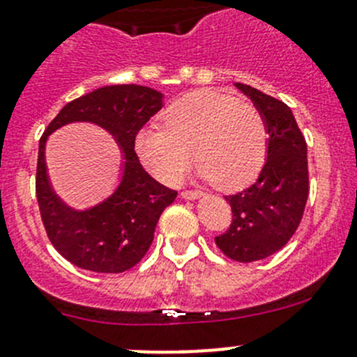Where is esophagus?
<instances>
[{
    "mask_svg": "<svg viewBox=\"0 0 357 357\" xmlns=\"http://www.w3.org/2000/svg\"><path fill=\"white\" fill-rule=\"evenodd\" d=\"M202 196V191H198V189H184L182 191V198L185 199H196Z\"/></svg>",
    "mask_w": 357,
    "mask_h": 357,
    "instance_id": "1",
    "label": "esophagus"
}]
</instances>
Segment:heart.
<instances>
[{
  "instance_id": "obj_1",
  "label": "heart",
  "mask_w": 357,
  "mask_h": 357,
  "mask_svg": "<svg viewBox=\"0 0 357 357\" xmlns=\"http://www.w3.org/2000/svg\"><path fill=\"white\" fill-rule=\"evenodd\" d=\"M199 175L215 188L236 189L261 169L268 147L266 119L233 94L202 89L181 98L165 114V126L142 131L138 149L166 181L184 175L191 151Z\"/></svg>"
}]
</instances>
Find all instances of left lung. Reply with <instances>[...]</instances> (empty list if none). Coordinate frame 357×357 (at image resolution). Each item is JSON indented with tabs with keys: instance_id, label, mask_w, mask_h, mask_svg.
<instances>
[{
	"instance_id": "obj_1",
	"label": "left lung",
	"mask_w": 357,
	"mask_h": 357,
	"mask_svg": "<svg viewBox=\"0 0 357 357\" xmlns=\"http://www.w3.org/2000/svg\"><path fill=\"white\" fill-rule=\"evenodd\" d=\"M236 87L266 119L268 158L252 185L224 196L233 217L215 243L229 259L250 263L278 252L300 226L308 198L307 142L286 103L245 84Z\"/></svg>"
}]
</instances>
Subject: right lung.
<instances>
[{"label":"right lung","instance_id":"add662e5","mask_svg":"<svg viewBox=\"0 0 357 357\" xmlns=\"http://www.w3.org/2000/svg\"><path fill=\"white\" fill-rule=\"evenodd\" d=\"M162 107V94L137 84L107 86L61 108L40 138L36 199L47 236L57 252L75 266L98 273H122L147 254L162 210L176 191L154 181L140 165L135 140L138 131ZM86 120L116 137L125 155V175L118 191L94 209L77 213L55 195L46 178V137L68 121Z\"/></svg>","mask_w":357,"mask_h":357}]
</instances>
